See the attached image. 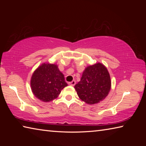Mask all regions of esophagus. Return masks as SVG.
I'll use <instances>...</instances> for the list:
<instances>
[{"label": "esophagus", "mask_w": 146, "mask_h": 146, "mask_svg": "<svg viewBox=\"0 0 146 146\" xmlns=\"http://www.w3.org/2000/svg\"><path fill=\"white\" fill-rule=\"evenodd\" d=\"M75 84H76V81L75 80H73L72 82H69L68 84L70 85V86H74L75 85Z\"/></svg>", "instance_id": "esophagus-1"}]
</instances>
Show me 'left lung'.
Segmentation results:
<instances>
[{"mask_svg":"<svg viewBox=\"0 0 146 146\" xmlns=\"http://www.w3.org/2000/svg\"><path fill=\"white\" fill-rule=\"evenodd\" d=\"M110 75L101 63L89 66L83 71L80 81L75 86L78 97L88 104L100 102L111 90Z\"/></svg>","mask_w":146,"mask_h":146,"instance_id":"left-lung-1","label":"left lung"}]
</instances>
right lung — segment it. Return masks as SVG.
<instances>
[{
  "instance_id": "obj_1",
  "label": "right lung",
  "mask_w": 146,
  "mask_h": 146,
  "mask_svg": "<svg viewBox=\"0 0 146 146\" xmlns=\"http://www.w3.org/2000/svg\"><path fill=\"white\" fill-rule=\"evenodd\" d=\"M30 84L34 95L45 102L57 98L61 90L68 86L58 66L48 63L42 64L34 71Z\"/></svg>"
}]
</instances>
